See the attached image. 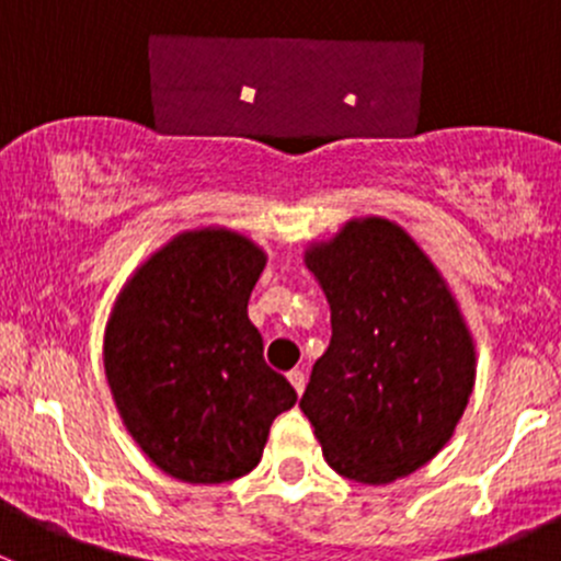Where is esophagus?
<instances>
[{
  "label": "esophagus",
  "mask_w": 561,
  "mask_h": 561,
  "mask_svg": "<svg viewBox=\"0 0 561 561\" xmlns=\"http://www.w3.org/2000/svg\"><path fill=\"white\" fill-rule=\"evenodd\" d=\"M287 380H290V386L296 388V393H304V388H307V375H304L301 369H293L290 375H287Z\"/></svg>",
  "instance_id": "obj_1"
}]
</instances>
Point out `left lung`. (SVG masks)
<instances>
[{
    "instance_id": "left-lung-1",
    "label": "left lung",
    "mask_w": 561,
    "mask_h": 561,
    "mask_svg": "<svg viewBox=\"0 0 561 561\" xmlns=\"http://www.w3.org/2000/svg\"><path fill=\"white\" fill-rule=\"evenodd\" d=\"M304 263L331 304V344L301 410L339 474L382 485L432 461L474 386V342L454 293L404 228L350 219Z\"/></svg>"
}]
</instances>
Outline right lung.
Listing matches in <instances>:
<instances>
[{"label":"right lung","instance_id":"right-lung-1","mask_svg":"<svg viewBox=\"0 0 561 561\" xmlns=\"http://www.w3.org/2000/svg\"><path fill=\"white\" fill-rule=\"evenodd\" d=\"M263 268L265 252L247 236L186 230L113 304L107 386L140 450L175 480L206 485L252 472L274 417L296 404L247 314Z\"/></svg>","mask_w":561,"mask_h":561}]
</instances>
